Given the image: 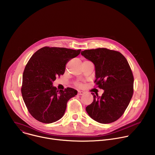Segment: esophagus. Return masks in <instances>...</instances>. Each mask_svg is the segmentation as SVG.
<instances>
[{
	"label": "esophagus",
	"instance_id": "1",
	"mask_svg": "<svg viewBox=\"0 0 155 155\" xmlns=\"http://www.w3.org/2000/svg\"><path fill=\"white\" fill-rule=\"evenodd\" d=\"M84 92L83 91H78V94L79 95V96H81V95H83V94H84Z\"/></svg>",
	"mask_w": 155,
	"mask_h": 155
}]
</instances>
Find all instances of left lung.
<instances>
[{
  "label": "left lung",
  "mask_w": 155,
  "mask_h": 155,
  "mask_svg": "<svg viewBox=\"0 0 155 155\" xmlns=\"http://www.w3.org/2000/svg\"><path fill=\"white\" fill-rule=\"evenodd\" d=\"M81 54L94 64V82L104 90L101 97L91 93L93 102L86 111L98 123L114 122L124 114L134 92V77L128 62L120 52L104 48L84 50Z\"/></svg>",
  "instance_id": "obj_1"
}]
</instances>
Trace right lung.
<instances>
[{
  "label": "right lung",
  "instance_id": "1",
  "mask_svg": "<svg viewBox=\"0 0 155 155\" xmlns=\"http://www.w3.org/2000/svg\"><path fill=\"white\" fill-rule=\"evenodd\" d=\"M80 50L45 47L37 51L26 64L21 93L30 114L43 123H51L64 115L68 101L77 94L71 87L58 90L53 85L63 75L65 65Z\"/></svg>",
  "mask_w": 155,
  "mask_h": 155
}]
</instances>
